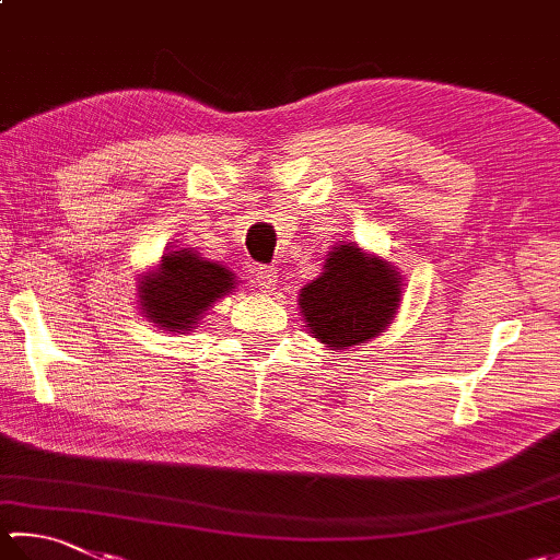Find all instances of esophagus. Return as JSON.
Returning a JSON list of instances; mask_svg holds the SVG:
<instances>
[{
  "label": "esophagus",
  "instance_id": "obj_1",
  "mask_svg": "<svg viewBox=\"0 0 560 560\" xmlns=\"http://www.w3.org/2000/svg\"><path fill=\"white\" fill-rule=\"evenodd\" d=\"M256 282H258V288H260L262 292H272V290H276V282H278L276 268H258V270H256Z\"/></svg>",
  "mask_w": 560,
  "mask_h": 560
}]
</instances>
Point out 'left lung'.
Wrapping results in <instances>:
<instances>
[{"label": "left lung", "instance_id": "obj_1", "mask_svg": "<svg viewBox=\"0 0 560 560\" xmlns=\"http://www.w3.org/2000/svg\"><path fill=\"white\" fill-rule=\"evenodd\" d=\"M402 298V276L355 244L329 250L324 272L300 292V312L314 339L331 351L375 339Z\"/></svg>", "mask_w": 560, "mask_h": 560}]
</instances>
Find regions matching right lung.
Returning <instances> with one entry per match:
<instances>
[{"instance_id":"right-lung-1","label":"right lung","mask_w":560,"mask_h":560,"mask_svg":"<svg viewBox=\"0 0 560 560\" xmlns=\"http://www.w3.org/2000/svg\"><path fill=\"white\" fill-rule=\"evenodd\" d=\"M234 290V272L183 248L165 253L158 270L145 272L139 284V302L158 329L180 334L192 331L202 314Z\"/></svg>"}]
</instances>
